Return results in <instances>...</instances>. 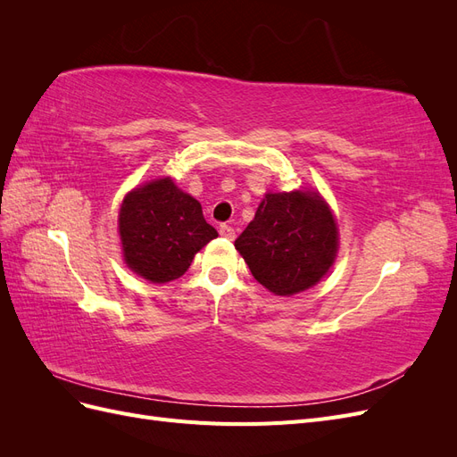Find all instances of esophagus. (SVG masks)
I'll use <instances>...</instances> for the list:
<instances>
[{
	"mask_svg": "<svg viewBox=\"0 0 457 457\" xmlns=\"http://www.w3.org/2000/svg\"><path fill=\"white\" fill-rule=\"evenodd\" d=\"M219 232H220V237L227 238V240H234V237H237V232H234V227H230V225H220Z\"/></svg>",
	"mask_w": 457,
	"mask_h": 457,
	"instance_id": "obj_1",
	"label": "esophagus"
}]
</instances>
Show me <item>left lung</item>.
<instances>
[{"mask_svg":"<svg viewBox=\"0 0 457 457\" xmlns=\"http://www.w3.org/2000/svg\"><path fill=\"white\" fill-rule=\"evenodd\" d=\"M234 245L261 286L274 295H294L314 286L331 267L337 225L314 192H269Z\"/></svg>","mask_w":457,"mask_h":457,"instance_id":"8db88e82","label":"left lung"}]
</instances>
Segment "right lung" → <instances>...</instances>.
<instances>
[{"mask_svg": "<svg viewBox=\"0 0 457 457\" xmlns=\"http://www.w3.org/2000/svg\"><path fill=\"white\" fill-rule=\"evenodd\" d=\"M118 223L128 267L154 284L183 276L195 253L217 238L200 202L177 188L170 177L131 190Z\"/></svg>", "mask_w": 457, "mask_h": 457, "instance_id": "obj_1", "label": "right lung"}]
</instances>
